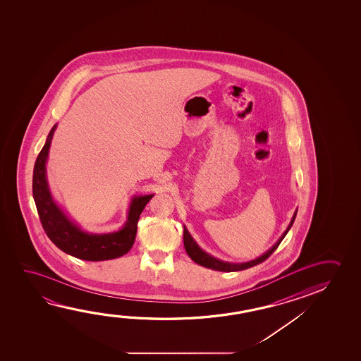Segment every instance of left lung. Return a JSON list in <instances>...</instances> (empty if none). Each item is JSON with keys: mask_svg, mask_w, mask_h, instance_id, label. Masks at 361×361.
I'll return each instance as SVG.
<instances>
[{"mask_svg": "<svg viewBox=\"0 0 361 361\" xmlns=\"http://www.w3.org/2000/svg\"><path fill=\"white\" fill-rule=\"evenodd\" d=\"M295 214H297V212H295V215H293V218L290 220V226L287 228V231H284L283 235L279 238V240L273 245V248L269 249V250L267 252L266 255H262L259 258H257V259L255 260H250V262H247V263H242V264L226 263V262H221V260L216 259V258H214L212 255H207V253H205L204 250H201V249L197 247V244L194 242V239H192L191 235H190L189 231H186V228L183 229V245H185L186 253L189 255L190 258L194 260L195 263H197V264H200V266L207 267V268H212V269L220 271V272H237V271H243V269H247V268H250V267L257 266V264H259L262 262H264V260L268 259V257H271L273 252L278 248V245H279L281 242L283 240V238L286 237V234H287L288 231H290V226H292L293 221H295Z\"/></svg>", "mask_w": 361, "mask_h": 361, "instance_id": "8db88e82", "label": "left lung"}]
</instances>
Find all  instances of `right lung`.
Segmentation results:
<instances>
[{"label": "right lung", "instance_id": "add662e5", "mask_svg": "<svg viewBox=\"0 0 361 361\" xmlns=\"http://www.w3.org/2000/svg\"><path fill=\"white\" fill-rule=\"evenodd\" d=\"M55 128L56 126H54L50 130L47 143L36 159L32 175V195L44 231L60 250L79 259L95 262L122 257L132 248L136 239L140 215L154 195L138 196L133 199L130 204L128 221L122 231L111 234H88L80 231L61 213L49 192L45 178V164Z\"/></svg>", "mask_w": 361, "mask_h": 361}]
</instances>
